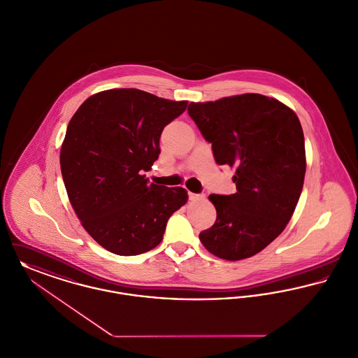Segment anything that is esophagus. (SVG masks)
<instances>
[{"instance_id":"esophagus-1","label":"esophagus","mask_w":358,"mask_h":358,"mask_svg":"<svg viewBox=\"0 0 358 358\" xmlns=\"http://www.w3.org/2000/svg\"><path fill=\"white\" fill-rule=\"evenodd\" d=\"M203 199H204V194L189 192V200H192V201H197V200H203Z\"/></svg>"}]
</instances>
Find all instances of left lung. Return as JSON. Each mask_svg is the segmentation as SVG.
Wrapping results in <instances>:
<instances>
[{"label":"left lung","instance_id":"obj_1","mask_svg":"<svg viewBox=\"0 0 358 358\" xmlns=\"http://www.w3.org/2000/svg\"><path fill=\"white\" fill-rule=\"evenodd\" d=\"M192 120L216 164L235 168L232 194H210L216 208L200 232L213 255L238 261L265 249L294 215L306 174L303 128L292 109L262 94L190 103Z\"/></svg>","mask_w":358,"mask_h":358}]
</instances>
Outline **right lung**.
<instances>
[{
    "instance_id": "add662e5",
    "label": "right lung",
    "mask_w": 358,
    "mask_h": 358,
    "mask_svg": "<svg viewBox=\"0 0 358 358\" xmlns=\"http://www.w3.org/2000/svg\"><path fill=\"white\" fill-rule=\"evenodd\" d=\"M188 101L139 89L89 97L71 117L61 148L69 200L87 234L108 252L138 255L158 246L169 217L188 200L184 188L150 184L165 126Z\"/></svg>"
}]
</instances>
